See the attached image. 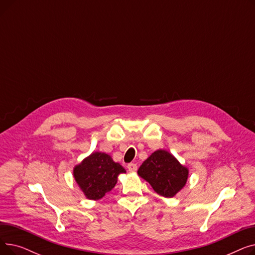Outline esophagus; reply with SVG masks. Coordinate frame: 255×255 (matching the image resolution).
<instances>
[{"label":"esophagus","instance_id":"34e87169","mask_svg":"<svg viewBox=\"0 0 255 255\" xmlns=\"http://www.w3.org/2000/svg\"><path fill=\"white\" fill-rule=\"evenodd\" d=\"M127 168L129 171H136L137 170V165L136 163H129L127 165Z\"/></svg>","mask_w":255,"mask_h":255}]
</instances>
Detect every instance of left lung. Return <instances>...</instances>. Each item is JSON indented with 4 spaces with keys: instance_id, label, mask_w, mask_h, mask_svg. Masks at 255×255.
Instances as JSON below:
<instances>
[{
    "instance_id": "1",
    "label": "left lung",
    "mask_w": 255,
    "mask_h": 255,
    "mask_svg": "<svg viewBox=\"0 0 255 255\" xmlns=\"http://www.w3.org/2000/svg\"><path fill=\"white\" fill-rule=\"evenodd\" d=\"M137 173L150 183L158 194L164 197L176 195L188 178V169L164 150H158L144 160Z\"/></svg>"
}]
</instances>
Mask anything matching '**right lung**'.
Listing matches in <instances>:
<instances>
[{"mask_svg":"<svg viewBox=\"0 0 255 255\" xmlns=\"http://www.w3.org/2000/svg\"><path fill=\"white\" fill-rule=\"evenodd\" d=\"M125 168L116 163L110 155L96 152L75 166L73 173L77 184L90 199H100L110 192Z\"/></svg>","mask_w":255,"mask_h":255,"instance_id":"1","label":"right lung"}]
</instances>
